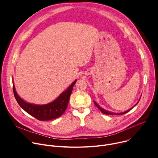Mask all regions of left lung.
<instances>
[{"label": "left lung", "mask_w": 158, "mask_h": 158, "mask_svg": "<svg viewBox=\"0 0 158 158\" xmlns=\"http://www.w3.org/2000/svg\"><path fill=\"white\" fill-rule=\"evenodd\" d=\"M141 99V98H140ZM140 99H139V101H138V102L135 104L132 107H131V108H130L129 109H128V110H126V111H124V112H120V113H116V112H110V111H109V110H105V109H102V107H101L100 106H99V104H98V103L96 102H95V101H94V104L97 106V107L102 112V113H104V114H108V115H122V114H126V113H127V112H128L130 110H131L134 107H135L136 106L137 104H138V103L139 102V100H140Z\"/></svg>", "instance_id": "obj_1"}]
</instances>
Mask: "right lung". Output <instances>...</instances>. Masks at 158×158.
Here are the masks:
<instances>
[{
    "label": "right lung",
    "mask_w": 158,
    "mask_h": 158,
    "mask_svg": "<svg viewBox=\"0 0 158 158\" xmlns=\"http://www.w3.org/2000/svg\"><path fill=\"white\" fill-rule=\"evenodd\" d=\"M77 80H75L65 91L62 93L52 102L43 105L29 103L22 99L17 93L13 82V91L15 98L19 104L28 114L40 121H49L61 116L68 106L73 88Z\"/></svg>",
    "instance_id": "1"
}]
</instances>
